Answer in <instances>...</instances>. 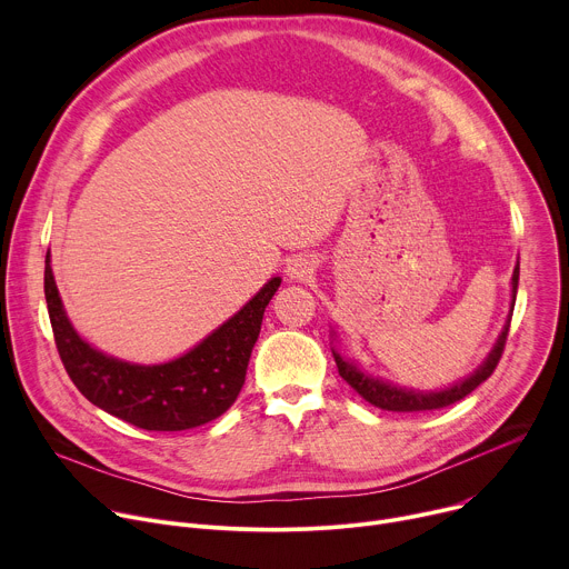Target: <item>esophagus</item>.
Listing matches in <instances>:
<instances>
[{"label": "esophagus", "mask_w": 569, "mask_h": 569, "mask_svg": "<svg viewBox=\"0 0 569 569\" xmlns=\"http://www.w3.org/2000/svg\"><path fill=\"white\" fill-rule=\"evenodd\" d=\"M310 272V263L306 259H295L290 266H288V274L295 277V279H301Z\"/></svg>", "instance_id": "esophagus-1"}]
</instances>
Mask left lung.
<instances>
[{
  "label": "left lung",
  "mask_w": 569,
  "mask_h": 569,
  "mask_svg": "<svg viewBox=\"0 0 569 569\" xmlns=\"http://www.w3.org/2000/svg\"><path fill=\"white\" fill-rule=\"evenodd\" d=\"M518 277H520V266H516L513 270V303H516V292H518ZM513 303H511V315H513ZM511 315H509V321L505 323V331L502 336L498 338L493 351L489 353V358H486V362L472 373L468 376L466 380L457 382L455 387L450 389H443V391H430V393H423V391H412V389H398V387H391L382 380H376L371 376H365L356 365L347 362L340 358V353L333 351V358H336V365H338V371L340 376L367 400L371 402L373 408L378 410H387V412H432V410H441V408H448V405L466 398L472 389H477L486 378H491V373L496 371L502 353H505V345H507V336H509V327H511Z\"/></svg>",
  "instance_id": "8db88e82"
}]
</instances>
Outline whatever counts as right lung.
Listing matches in <instances>:
<instances>
[{"mask_svg":"<svg viewBox=\"0 0 569 569\" xmlns=\"http://www.w3.org/2000/svg\"><path fill=\"white\" fill-rule=\"evenodd\" d=\"M279 286V277L268 281L252 301L187 356L167 365L141 367L103 356L78 338L62 310L49 254L44 266L53 340L71 382L103 412L148 432L191 430L231 408L246 382L266 306Z\"/></svg>","mask_w":569,"mask_h":569,"instance_id":"obj_1","label":"right lung"}]
</instances>
